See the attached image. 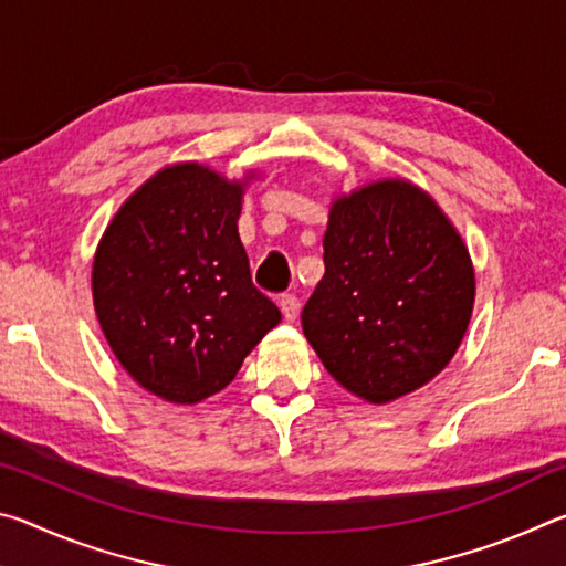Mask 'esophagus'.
<instances>
[{"mask_svg":"<svg viewBox=\"0 0 566 566\" xmlns=\"http://www.w3.org/2000/svg\"><path fill=\"white\" fill-rule=\"evenodd\" d=\"M280 310H282L286 322H294L296 317H300V300H296V294L284 292L280 296Z\"/></svg>","mask_w":566,"mask_h":566,"instance_id":"34e87169","label":"esophagus"}]
</instances>
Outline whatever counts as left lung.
<instances>
[{
	"mask_svg": "<svg viewBox=\"0 0 566 566\" xmlns=\"http://www.w3.org/2000/svg\"><path fill=\"white\" fill-rule=\"evenodd\" d=\"M472 304L462 237L427 191L385 179L332 205L302 329L344 389L385 405L447 367Z\"/></svg>",
	"mask_w": 566,
	"mask_h": 566,
	"instance_id": "8db88e82",
	"label": "left lung"
}]
</instances>
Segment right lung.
<instances>
[{"label": "right lung", "instance_id": "right-lung-1", "mask_svg": "<svg viewBox=\"0 0 566 566\" xmlns=\"http://www.w3.org/2000/svg\"><path fill=\"white\" fill-rule=\"evenodd\" d=\"M239 212V181L187 161L134 191L102 237L94 310L114 357L151 395H217L282 319L249 274Z\"/></svg>", "mask_w": 566, "mask_h": 566}]
</instances>
